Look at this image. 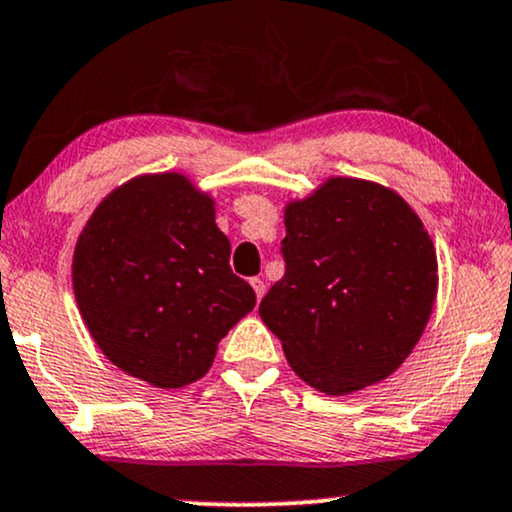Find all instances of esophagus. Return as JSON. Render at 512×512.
<instances>
[{"label": "esophagus", "mask_w": 512, "mask_h": 512, "mask_svg": "<svg viewBox=\"0 0 512 512\" xmlns=\"http://www.w3.org/2000/svg\"><path fill=\"white\" fill-rule=\"evenodd\" d=\"M250 286L255 288V295H257V300H262L264 291H267V283H264V279H260V276H255V279H250Z\"/></svg>", "instance_id": "34e87169"}]
</instances>
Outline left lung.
<instances>
[{"label": "left lung", "instance_id": "obj_1", "mask_svg": "<svg viewBox=\"0 0 512 512\" xmlns=\"http://www.w3.org/2000/svg\"><path fill=\"white\" fill-rule=\"evenodd\" d=\"M281 255L260 317L300 379L346 396L403 365L436 298L432 238L403 197L331 178L286 207Z\"/></svg>", "mask_w": 512, "mask_h": 512}]
</instances>
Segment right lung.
Returning a JSON list of instances; mask_svg holds the SVG:
<instances>
[{"label":"right lung","mask_w":512,"mask_h":512,"mask_svg":"<svg viewBox=\"0 0 512 512\" xmlns=\"http://www.w3.org/2000/svg\"><path fill=\"white\" fill-rule=\"evenodd\" d=\"M214 205L181 174L143 176L95 209L73 255V293L102 353L147 384L205 377L219 341L255 307L231 272Z\"/></svg>","instance_id":"1"}]
</instances>
